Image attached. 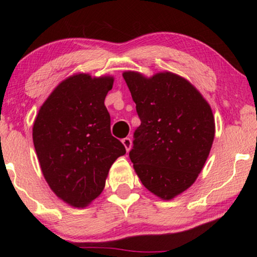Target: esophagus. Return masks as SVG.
I'll return each instance as SVG.
<instances>
[{
  "instance_id": "1",
  "label": "esophagus",
  "mask_w": 257,
  "mask_h": 257,
  "mask_svg": "<svg viewBox=\"0 0 257 257\" xmlns=\"http://www.w3.org/2000/svg\"><path fill=\"white\" fill-rule=\"evenodd\" d=\"M121 142H122V145H124V146H125V149H126V151H127V152H128V151H130V149H131V144H132V142H131V139H130V138H124V139H122V140H121Z\"/></svg>"
}]
</instances>
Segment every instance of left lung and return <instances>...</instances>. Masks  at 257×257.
Returning <instances> with one entry per match:
<instances>
[{"label":"left lung","instance_id":"8db88e82","mask_svg":"<svg viewBox=\"0 0 257 257\" xmlns=\"http://www.w3.org/2000/svg\"><path fill=\"white\" fill-rule=\"evenodd\" d=\"M142 121L130 159L143 185L164 200L196 180L212 149V108L188 80L171 72L122 73Z\"/></svg>","mask_w":257,"mask_h":257}]
</instances>
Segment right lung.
Segmentation results:
<instances>
[{
    "label": "right lung",
    "instance_id": "1",
    "mask_svg": "<svg viewBox=\"0 0 257 257\" xmlns=\"http://www.w3.org/2000/svg\"><path fill=\"white\" fill-rule=\"evenodd\" d=\"M112 77L76 75L56 87L34 122L33 139L45 180L63 201L85 207L105 187L125 146L111 135L104 100Z\"/></svg>",
    "mask_w": 257,
    "mask_h": 257
}]
</instances>
